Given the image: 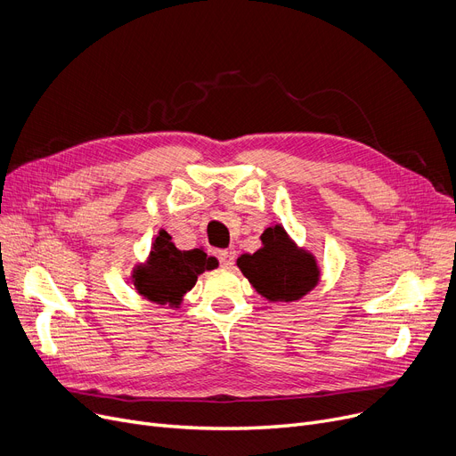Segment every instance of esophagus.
I'll return each mask as SVG.
<instances>
[{"label":"esophagus","instance_id":"esophagus-1","mask_svg":"<svg viewBox=\"0 0 456 456\" xmlns=\"http://www.w3.org/2000/svg\"><path fill=\"white\" fill-rule=\"evenodd\" d=\"M218 258H220V265L224 268H232L234 258H236V251L234 249H222V251H218Z\"/></svg>","mask_w":456,"mask_h":456}]
</instances>
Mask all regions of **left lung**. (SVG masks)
<instances>
[{"instance_id": "left-lung-1", "label": "left lung", "mask_w": 456, "mask_h": 456, "mask_svg": "<svg viewBox=\"0 0 456 456\" xmlns=\"http://www.w3.org/2000/svg\"><path fill=\"white\" fill-rule=\"evenodd\" d=\"M262 248L236 260L253 289L268 301H297L320 281L316 256L292 242L282 225L268 227L260 236Z\"/></svg>"}]
</instances>
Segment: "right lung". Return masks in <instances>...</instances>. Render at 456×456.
I'll return each instance as SVG.
<instances>
[{"label": "right lung", "instance_id": "add662e5", "mask_svg": "<svg viewBox=\"0 0 456 456\" xmlns=\"http://www.w3.org/2000/svg\"><path fill=\"white\" fill-rule=\"evenodd\" d=\"M218 260L207 256L203 249L179 251L172 236L160 231L148 260L133 270V284L143 299L179 306L183 296L194 289L198 275L214 270Z\"/></svg>", "mask_w": 456, "mask_h": 456}]
</instances>
